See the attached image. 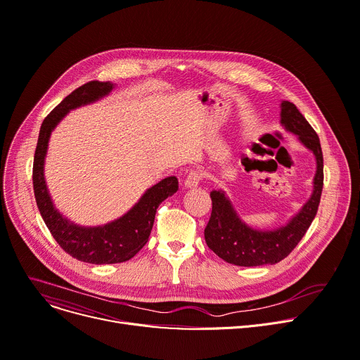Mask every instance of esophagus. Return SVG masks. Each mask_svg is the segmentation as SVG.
I'll use <instances>...</instances> for the list:
<instances>
[{"mask_svg": "<svg viewBox=\"0 0 360 360\" xmlns=\"http://www.w3.org/2000/svg\"><path fill=\"white\" fill-rule=\"evenodd\" d=\"M201 178H202V176H201L200 172L191 171V172L186 175L185 181H184V186H185V188H197L198 184H200V181H201Z\"/></svg>", "mask_w": 360, "mask_h": 360, "instance_id": "34e87169", "label": "esophagus"}]
</instances>
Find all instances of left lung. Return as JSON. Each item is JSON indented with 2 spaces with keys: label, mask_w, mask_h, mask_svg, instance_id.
<instances>
[{
  "label": "left lung",
  "mask_w": 360,
  "mask_h": 360,
  "mask_svg": "<svg viewBox=\"0 0 360 360\" xmlns=\"http://www.w3.org/2000/svg\"><path fill=\"white\" fill-rule=\"evenodd\" d=\"M280 108L281 126L296 135L316 158L313 192L285 225L274 230H257L240 218L224 191H212V212L204 231L205 241L219 258L234 266L257 267L278 263L296 248L317 214L323 189V153L319 136L296 105L283 101Z\"/></svg>",
  "instance_id": "8db88e82"
}]
</instances>
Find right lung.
Instances as JSON below:
<instances>
[{"mask_svg": "<svg viewBox=\"0 0 360 360\" xmlns=\"http://www.w3.org/2000/svg\"><path fill=\"white\" fill-rule=\"evenodd\" d=\"M113 87L110 82H89L56 106L41 123L32 165L36 202L51 236L68 254L90 264L123 263L136 255L148 243L158 207L178 191L176 176H168L146 189L126 214L97 226L75 224L54 207L44 178V160L51 132L70 110L101 101Z\"/></svg>", "mask_w": 360, "mask_h": 360, "instance_id": "1", "label": "right lung"}]
</instances>
